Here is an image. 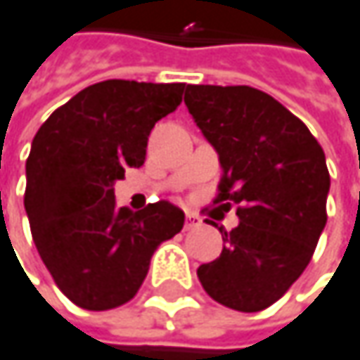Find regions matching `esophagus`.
<instances>
[{"label": "esophagus", "mask_w": 360, "mask_h": 360, "mask_svg": "<svg viewBox=\"0 0 360 360\" xmlns=\"http://www.w3.org/2000/svg\"><path fill=\"white\" fill-rule=\"evenodd\" d=\"M198 226H200V218H198L195 214L187 212V214H185V230H193V228H198Z\"/></svg>", "instance_id": "1"}]
</instances>
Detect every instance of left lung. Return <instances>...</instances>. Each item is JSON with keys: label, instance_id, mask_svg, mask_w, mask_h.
Here are the masks:
<instances>
[{"label": "left lung", "instance_id": "8db88e82", "mask_svg": "<svg viewBox=\"0 0 360 360\" xmlns=\"http://www.w3.org/2000/svg\"><path fill=\"white\" fill-rule=\"evenodd\" d=\"M185 105L220 157L214 203L236 205L240 218L220 228L222 255L198 277L218 304L261 311L306 271L326 226L324 150L300 117L248 85H187Z\"/></svg>", "mask_w": 360, "mask_h": 360}]
</instances>
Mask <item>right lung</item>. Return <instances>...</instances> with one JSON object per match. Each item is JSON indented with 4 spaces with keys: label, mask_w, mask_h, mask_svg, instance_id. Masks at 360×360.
Wrapping results in <instances>:
<instances>
[{
    "label": "right lung",
    "mask_w": 360,
    "mask_h": 360,
    "mask_svg": "<svg viewBox=\"0 0 360 360\" xmlns=\"http://www.w3.org/2000/svg\"><path fill=\"white\" fill-rule=\"evenodd\" d=\"M185 83L108 79L85 87L40 126L26 160L24 207L38 255L75 306L105 311L142 285L157 246L181 232L169 201L132 214L114 181L146 159L150 130L175 112Z\"/></svg>",
    "instance_id": "obj_1"
}]
</instances>
